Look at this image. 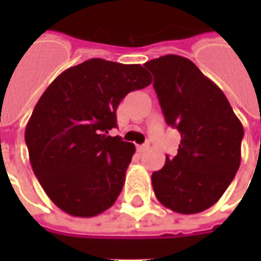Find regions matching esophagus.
Segmentation results:
<instances>
[{
  "label": "esophagus",
  "mask_w": 261,
  "mask_h": 261,
  "mask_svg": "<svg viewBox=\"0 0 261 261\" xmlns=\"http://www.w3.org/2000/svg\"><path fill=\"white\" fill-rule=\"evenodd\" d=\"M137 149H138L140 152H145V151H148V149H149V145H148V144H142V145H138V147H137Z\"/></svg>",
  "instance_id": "34e87169"
}]
</instances>
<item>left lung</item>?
<instances>
[{
	"label": "left lung",
	"instance_id": "obj_1",
	"mask_svg": "<svg viewBox=\"0 0 261 261\" xmlns=\"http://www.w3.org/2000/svg\"><path fill=\"white\" fill-rule=\"evenodd\" d=\"M166 124L180 133L175 158L152 173L161 204L179 214H197L218 201L241 165L243 125L224 92L189 59L168 54L144 64Z\"/></svg>",
	"mask_w": 261,
	"mask_h": 261
}]
</instances>
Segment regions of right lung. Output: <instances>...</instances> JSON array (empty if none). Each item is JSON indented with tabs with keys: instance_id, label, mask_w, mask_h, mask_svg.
<instances>
[{
	"instance_id": "add662e5",
	"label": "right lung",
	"mask_w": 261,
	"mask_h": 261,
	"mask_svg": "<svg viewBox=\"0 0 261 261\" xmlns=\"http://www.w3.org/2000/svg\"><path fill=\"white\" fill-rule=\"evenodd\" d=\"M151 82L140 64L91 59L65 69L40 96L25 141L37 180L60 210L91 218L117 200L136 147L109 130L125 95Z\"/></svg>"
}]
</instances>
